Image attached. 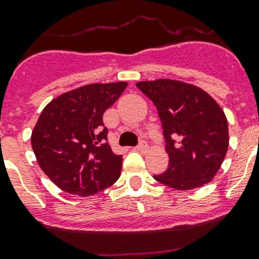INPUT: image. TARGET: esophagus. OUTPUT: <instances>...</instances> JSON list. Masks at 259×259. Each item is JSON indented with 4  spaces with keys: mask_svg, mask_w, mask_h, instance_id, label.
<instances>
[{
    "mask_svg": "<svg viewBox=\"0 0 259 259\" xmlns=\"http://www.w3.org/2000/svg\"><path fill=\"white\" fill-rule=\"evenodd\" d=\"M136 149H137L138 152H146V150H148V142L142 140V141H140V144L136 146Z\"/></svg>",
    "mask_w": 259,
    "mask_h": 259,
    "instance_id": "34e87169",
    "label": "esophagus"
}]
</instances>
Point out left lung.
I'll return each mask as SVG.
<instances>
[{
    "label": "left lung",
    "instance_id": "left-lung-1",
    "mask_svg": "<svg viewBox=\"0 0 259 259\" xmlns=\"http://www.w3.org/2000/svg\"><path fill=\"white\" fill-rule=\"evenodd\" d=\"M136 86L153 102L161 119L168 169L154 179L188 191L212 180L229 149V125L209 94L189 83L158 79Z\"/></svg>",
    "mask_w": 259,
    "mask_h": 259
}]
</instances>
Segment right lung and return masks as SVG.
<instances>
[{
    "mask_svg": "<svg viewBox=\"0 0 259 259\" xmlns=\"http://www.w3.org/2000/svg\"><path fill=\"white\" fill-rule=\"evenodd\" d=\"M126 86H82L52 99L40 114L30 137L32 149L42 172L64 192L90 196L118 180L122 156L107 144L103 113Z\"/></svg>",
    "mask_w": 259,
    "mask_h": 259,
    "instance_id": "add662e5",
    "label": "right lung"
}]
</instances>
